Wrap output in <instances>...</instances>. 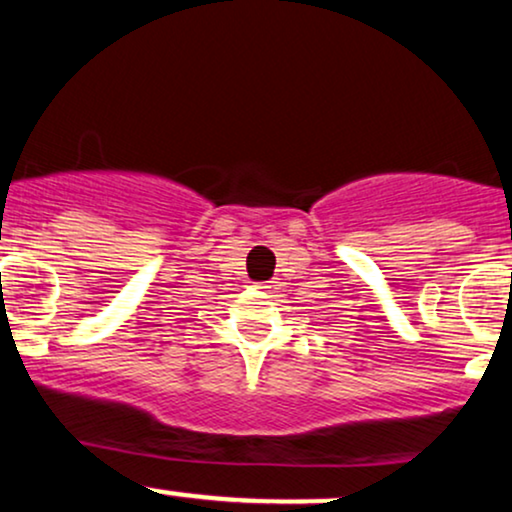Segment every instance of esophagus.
<instances>
[{"label":"esophagus","mask_w":512,"mask_h":512,"mask_svg":"<svg viewBox=\"0 0 512 512\" xmlns=\"http://www.w3.org/2000/svg\"><path fill=\"white\" fill-rule=\"evenodd\" d=\"M260 289H269V286H264V284H260Z\"/></svg>","instance_id":"obj_1"}]
</instances>
